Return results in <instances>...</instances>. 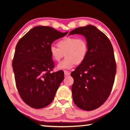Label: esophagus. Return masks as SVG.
I'll return each instance as SVG.
<instances>
[{
  "instance_id": "34e87169",
  "label": "esophagus",
  "mask_w": 130,
  "mask_h": 130,
  "mask_svg": "<svg viewBox=\"0 0 130 130\" xmlns=\"http://www.w3.org/2000/svg\"><path fill=\"white\" fill-rule=\"evenodd\" d=\"M64 72V75H66V76H69V75L70 74V71L65 70Z\"/></svg>"
}]
</instances>
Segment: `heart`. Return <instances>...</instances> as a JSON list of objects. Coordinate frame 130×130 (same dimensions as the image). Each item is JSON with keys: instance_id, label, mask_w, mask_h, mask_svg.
<instances>
[{"instance_id": "heart-1", "label": "heart", "mask_w": 130, "mask_h": 130, "mask_svg": "<svg viewBox=\"0 0 130 130\" xmlns=\"http://www.w3.org/2000/svg\"><path fill=\"white\" fill-rule=\"evenodd\" d=\"M57 47L52 46L49 52L52 59L59 61L64 53L65 59L58 64L59 70L70 69L82 63L87 57L88 51L87 41L84 37H66L57 42Z\"/></svg>"}]
</instances>
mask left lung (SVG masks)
I'll use <instances>...</instances> for the list:
<instances>
[{"instance_id": "obj_1", "label": "left lung", "mask_w": 130, "mask_h": 130, "mask_svg": "<svg viewBox=\"0 0 130 130\" xmlns=\"http://www.w3.org/2000/svg\"><path fill=\"white\" fill-rule=\"evenodd\" d=\"M74 34L86 37L88 51L85 60L71 73L73 101L82 110H94L106 101L112 90L117 69L113 48L107 36L93 25L69 33Z\"/></svg>"}]
</instances>
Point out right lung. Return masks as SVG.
<instances>
[{"instance_id":"obj_1","label":"right lung","mask_w":130,"mask_h":130,"mask_svg":"<svg viewBox=\"0 0 130 130\" xmlns=\"http://www.w3.org/2000/svg\"><path fill=\"white\" fill-rule=\"evenodd\" d=\"M67 33L38 26L17 43L12 61L16 87L23 101L32 108L49 105L64 78L63 71L51 72L54 65L49 49L54 41Z\"/></svg>"}]
</instances>
